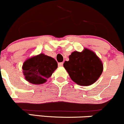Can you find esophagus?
Listing matches in <instances>:
<instances>
[{
  "label": "esophagus",
  "instance_id": "obj_1",
  "mask_svg": "<svg viewBox=\"0 0 124 124\" xmlns=\"http://www.w3.org/2000/svg\"><path fill=\"white\" fill-rule=\"evenodd\" d=\"M58 66H59V67H62V66H63V62H58Z\"/></svg>",
  "mask_w": 124,
  "mask_h": 124
}]
</instances>
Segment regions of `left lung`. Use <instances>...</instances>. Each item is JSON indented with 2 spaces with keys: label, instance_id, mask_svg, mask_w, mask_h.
<instances>
[{
  "label": "left lung",
  "instance_id": "1",
  "mask_svg": "<svg viewBox=\"0 0 124 124\" xmlns=\"http://www.w3.org/2000/svg\"><path fill=\"white\" fill-rule=\"evenodd\" d=\"M63 66L71 80L83 86L94 84L103 72V64L100 58L88 49L82 53H71L69 60L64 62Z\"/></svg>",
  "mask_w": 124,
  "mask_h": 124
}]
</instances>
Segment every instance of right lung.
Masks as SVG:
<instances>
[{
    "label": "right lung",
    "instance_id": "add662e5",
    "mask_svg": "<svg viewBox=\"0 0 124 124\" xmlns=\"http://www.w3.org/2000/svg\"><path fill=\"white\" fill-rule=\"evenodd\" d=\"M57 67L55 59L40 54L27 60L23 66V71L27 81L38 85L45 82Z\"/></svg>",
    "mask_w": 124,
    "mask_h": 124
}]
</instances>
